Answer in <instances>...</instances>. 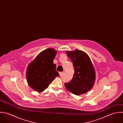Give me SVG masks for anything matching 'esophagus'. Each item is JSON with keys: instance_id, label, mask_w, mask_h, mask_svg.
<instances>
[{"instance_id": "esophagus-1", "label": "esophagus", "mask_w": 123, "mask_h": 123, "mask_svg": "<svg viewBox=\"0 0 123 123\" xmlns=\"http://www.w3.org/2000/svg\"><path fill=\"white\" fill-rule=\"evenodd\" d=\"M63 73H64V72H60L59 73V74H60V76H61V75H62L63 74Z\"/></svg>"}]
</instances>
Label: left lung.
Masks as SVG:
<instances>
[{
	"instance_id": "1",
	"label": "left lung",
	"mask_w": 123,
	"mask_h": 123,
	"mask_svg": "<svg viewBox=\"0 0 123 123\" xmlns=\"http://www.w3.org/2000/svg\"><path fill=\"white\" fill-rule=\"evenodd\" d=\"M66 53L73 62L74 74L72 80L64 83V85L74 94L85 93L92 89L95 80V73L92 61L85 52L79 49L67 51Z\"/></svg>"
}]
</instances>
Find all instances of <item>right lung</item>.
Segmentation results:
<instances>
[{"instance_id": "right-lung-1", "label": "right lung", "mask_w": 123, "mask_h": 123, "mask_svg": "<svg viewBox=\"0 0 123 123\" xmlns=\"http://www.w3.org/2000/svg\"><path fill=\"white\" fill-rule=\"evenodd\" d=\"M57 51L53 49L42 51L29 65L26 73L28 84L34 90L41 92L48 87L59 74L53 63Z\"/></svg>"}]
</instances>
